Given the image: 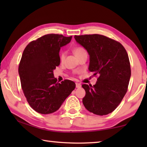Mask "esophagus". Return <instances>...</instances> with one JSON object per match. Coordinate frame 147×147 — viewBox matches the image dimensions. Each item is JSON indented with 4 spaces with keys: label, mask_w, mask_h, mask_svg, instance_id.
<instances>
[{
    "label": "esophagus",
    "mask_w": 147,
    "mask_h": 147,
    "mask_svg": "<svg viewBox=\"0 0 147 147\" xmlns=\"http://www.w3.org/2000/svg\"><path fill=\"white\" fill-rule=\"evenodd\" d=\"M81 84H79V83H76V88H81Z\"/></svg>",
    "instance_id": "obj_1"
}]
</instances>
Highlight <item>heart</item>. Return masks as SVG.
I'll return each instance as SVG.
<instances>
[{"label":"heart","mask_w":147,"mask_h":147,"mask_svg":"<svg viewBox=\"0 0 147 147\" xmlns=\"http://www.w3.org/2000/svg\"><path fill=\"white\" fill-rule=\"evenodd\" d=\"M86 51L85 49L83 48V47H76L75 49H74V53L75 54L76 56H78L79 54H80L81 53H84V52ZM65 55H66V53L63 51H61L60 53H59V59H60L61 61H63L65 58Z\"/></svg>","instance_id":"1"}]
</instances>
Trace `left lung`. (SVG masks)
Listing matches in <instances>:
<instances>
[{"mask_svg":"<svg viewBox=\"0 0 147 147\" xmlns=\"http://www.w3.org/2000/svg\"><path fill=\"white\" fill-rule=\"evenodd\" d=\"M90 56L89 70L97 76L93 86L82 84L85 108L98 115L113 111L128 90L131 76L127 52L119 42L100 34L74 36Z\"/></svg>","mask_w":147,"mask_h":147,"instance_id":"left-lung-1","label":"left lung"}]
</instances>
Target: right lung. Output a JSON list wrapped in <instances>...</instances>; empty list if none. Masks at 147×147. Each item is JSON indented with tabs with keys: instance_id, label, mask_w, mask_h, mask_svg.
<instances>
[{
	"instance_id": "1",
	"label": "right lung",
	"mask_w": 147,
	"mask_h": 147,
	"mask_svg": "<svg viewBox=\"0 0 147 147\" xmlns=\"http://www.w3.org/2000/svg\"><path fill=\"white\" fill-rule=\"evenodd\" d=\"M71 39L61 34H47L31 41L24 50L19 65L21 88L36 112H55L75 88V83L69 80L58 83L53 73L60 63V48Z\"/></svg>"
}]
</instances>
